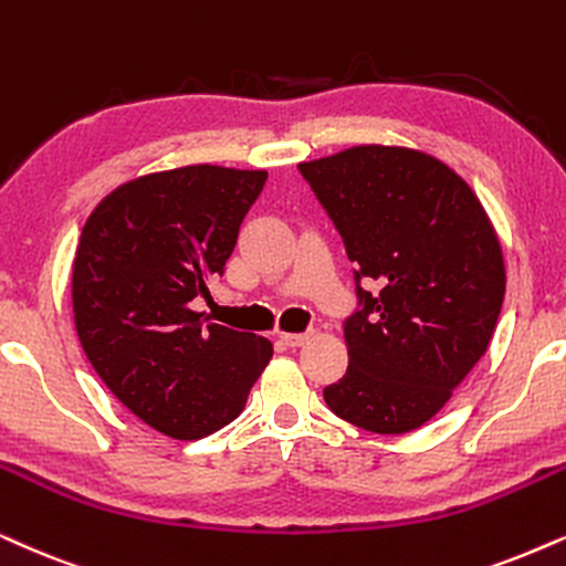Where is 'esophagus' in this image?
<instances>
[{
  "label": "esophagus",
  "instance_id": "esophagus-1",
  "mask_svg": "<svg viewBox=\"0 0 566 566\" xmlns=\"http://www.w3.org/2000/svg\"><path fill=\"white\" fill-rule=\"evenodd\" d=\"M311 328H307V332H300V334H290V332H284V334H279V339H282V345H287V347H300V345H305L307 339H311Z\"/></svg>",
  "mask_w": 566,
  "mask_h": 566
}]
</instances>
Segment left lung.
Segmentation results:
<instances>
[{"instance_id": "obj_1", "label": "left lung", "mask_w": 566, "mask_h": 566, "mask_svg": "<svg viewBox=\"0 0 566 566\" xmlns=\"http://www.w3.org/2000/svg\"><path fill=\"white\" fill-rule=\"evenodd\" d=\"M297 169L355 266L349 366L324 389L328 410L370 433L415 431L489 349L506 287L496 232L470 185L412 148L355 146Z\"/></svg>"}]
</instances>
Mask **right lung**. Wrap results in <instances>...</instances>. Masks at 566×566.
<instances>
[{
    "instance_id": "1",
    "label": "right lung",
    "mask_w": 566,
    "mask_h": 566,
    "mask_svg": "<svg viewBox=\"0 0 566 566\" xmlns=\"http://www.w3.org/2000/svg\"><path fill=\"white\" fill-rule=\"evenodd\" d=\"M266 171L211 164L119 185L85 221L73 263L77 339L114 397L171 439H203L242 412L274 355L263 336L209 324L211 297Z\"/></svg>"
}]
</instances>
